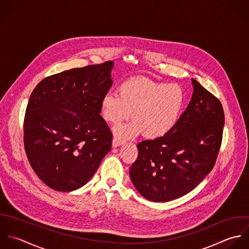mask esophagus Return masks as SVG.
<instances>
[{
    "instance_id": "34e87169",
    "label": "esophagus",
    "mask_w": 249,
    "mask_h": 249,
    "mask_svg": "<svg viewBox=\"0 0 249 249\" xmlns=\"http://www.w3.org/2000/svg\"><path fill=\"white\" fill-rule=\"evenodd\" d=\"M123 144H124L123 141H121V140H119V139H117L115 137L113 138V140H112V146L113 147H118V146H121Z\"/></svg>"
}]
</instances>
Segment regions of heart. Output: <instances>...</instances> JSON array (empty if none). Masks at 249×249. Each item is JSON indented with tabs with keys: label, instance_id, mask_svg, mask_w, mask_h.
Returning <instances> with one entry per match:
<instances>
[{
	"label": "heart",
	"instance_id": "heart-1",
	"mask_svg": "<svg viewBox=\"0 0 249 249\" xmlns=\"http://www.w3.org/2000/svg\"><path fill=\"white\" fill-rule=\"evenodd\" d=\"M119 95L107 94L101 102L103 118L116 125L131 116L129 124L114 128L118 139L135 138L142 133L150 140L167 135L178 123L184 105V92L178 84L133 78L122 83Z\"/></svg>",
	"mask_w": 249,
	"mask_h": 249
}]
</instances>
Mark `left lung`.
I'll return each instance as SVG.
<instances>
[{
  "mask_svg": "<svg viewBox=\"0 0 249 249\" xmlns=\"http://www.w3.org/2000/svg\"><path fill=\"white\" fill-rule=\"evenodd\" d=\"M193 94L176 126L165 136L138 143L130 169L138 192L151 202H169L192 191L213 170L222 141L219 100L191 79Z\"/></svg>",
  "mask_w": 249,
  "mask_h": 249,
  "instance_id": "1",
  "label": "left lung"
}]
</instances>
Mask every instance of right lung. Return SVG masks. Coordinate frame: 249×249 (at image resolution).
Here are the masks:
<instances>
[{
	"label": "right lung",
	"instance_id": "obj_1",
	"mask_svg": "<svg viewBox=\"0 0 249 249\" xmlns=\"http://www.w3.org/2000/svg\"><path fill=\"white\" fill-rule=\"evenodd\" d=\"M113 62L71 69L42 79L24 119V145L39 179L53 190L85 185L111 148L101 102L113 81Z\"/></svg>",
	"mask_w": 249,
	"mask_h": 249
}]
</instances>
